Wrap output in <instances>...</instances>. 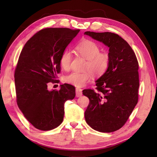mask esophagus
I'll list each match as a JSON object with an SVG mask.
<instances>
[{
    "label": "esophagus",
    "mask_w": 157,
    "mask_h": 157,
    "mask_svg": "<svg viewBox=\"0 0 157 157\" xmlns=\"http://www.w3.org/2000/svg\"><path fill=\"white\" fill-rule=\"evenodd\" d=\"M82 89L79 88H76V96L77 98L80 97L82 95Z\"/></svg>",
    "instance_id": "34e87169"
}]
</instances>
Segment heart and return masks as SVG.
<instances>
[{
	"label": "heart",
	"mask_w": 157,
	"mask_h": 157,
	"mask_svg": "<svg viewBox=\"0 0 157 157\" xmlns=\"http://www.w3.org/2000/svg\"><path fill=\"white\" fill-rule=\"evenodd\" d=\"M77 52L88 60L86 69L90 70L95 76H101L105 73L109 65V58L107 54L100 53V49L95 42L84 40L76 47ZM72 55L70 52L65 50L61 54L59 63L61 68L68 70L70 68ZM90 79L89 72L80 73L74 71L65 77V81L73 86L80 87L86 84Z\"/></svg>",
	"instance_id": "heart-1"
}]
</instances>
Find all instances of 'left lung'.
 Listing matches in <instances>:
<instances>
[{
	"label": "left lung",
	"instance_id": "8db88e82",
	"mask_svg": "<svg viewBox=\"0 0 157 157\" xmlns=\"http://www.w3.org/2000/svg\"><path fill=\"white\" fill-rule=\"evenodd\" d=\"M84 35L109 48V67L96 81L98 93L82 91L90 100L85 120L96 131L115 132L124 126L138 101V62L130 46L115 33L86 31Z\"/></svg>",
	"mask_w": 157,
	"mask_h": 157
}]
</instances>
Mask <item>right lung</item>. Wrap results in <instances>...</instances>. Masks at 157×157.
<instances>
[{"instance_id": "right-lung-1", "label": "right lung", "mask_w": 157, "mask_h": 157, "mask_svg": "<svg viewBox=\"0 0 157 157\" xmlns=\"http://www.w3.org/2000/svg\"><path fill=\"white\" fill-rule=\"evenodd\" d=\"M80 30L46 28L28 40L19 57L14 78L17 103L23 116L40 130L59 126L66 101L75 97V88L68 84L60 90H48V83L58 81L60 57Z\"/></svg>"}]
</instances>
